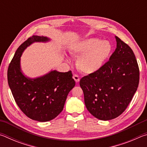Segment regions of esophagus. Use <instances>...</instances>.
Wrapping results in <instances>:
<instances>
[{
	"label": "esophagus",
	"mask_w": 147,
	"mask_h": 147,
	"mask_svg": "<svg viewBox=\"0 0 147 147\" xmlns=\"http://www.w3.org/2000/svg\"><path fill=\"white\" fill-rule=\"evenodd\" d=\"M73 78L74 80H75L76 82L78 83V82L80 81V77L78 75H77V74H74L73 75Z\"/></svg>",
	"instance_id": "1"
}]
</instances>
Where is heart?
Segmentation results:
<instances>
[{"label":"heart","instance_id":"heart-1","mask_svg":"<svg viewBox=\"0 0 147 147\" xmlns=\"http://www.w3.org/2000/svg\"><path fill=\"white\" fill-rule=\"evenodd\" d=\"M112 51V45L108 41L89 38L74 45L73 53L79 56L77 67L85 74H91L99 70ZM69 61V59H67Z\"/></svg>","mask_w":147,"mask_h":147}]
</instances>
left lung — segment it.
I'll list each match as a JSON object with an SVG mask.
<instances>
[{
	"label": "left lung",
	"instance_id": "left-lung-1",
	"mask_svg": "<svg viewBox=\"0 0 147 147\" xmlns=\"http://www.w3.org/2000/svg\"><path fill=\"white\" fill-rule=\"evenodd\" d=\"M115 39L117 48L109 61L80 81L86 108L94 117L103 121L115 119L124 112L139 82L133 51L118 37Z\"/></svg>",
	"mask_w": 147,
	"mask_h": 147
}]
</instances>
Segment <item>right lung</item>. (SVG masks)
<instances>
[{"instance_id":"1","label":"right lung","mask_w":147,"mask_h":147,"mask_svg":"<svg viewBox=\"0 0 147 147\" xmlns=\"http://www.w3.org/2000/svg\"><path fill=\"white\" fill-rule=\"evenodd\" d=\"M44 36H33L19 47L8 69V82L17 106L32 120L47 122L63 110L67 96L75 86L71 71H51L36 78L24 76L21 69V57L27 47L34 42H47Z\"/></svg>"}]
</instances>
